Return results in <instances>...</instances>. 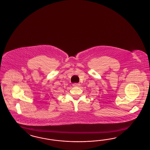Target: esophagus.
<instances>
[{
  "mask_svg": "<svg viewBox=\"0 0 150 150\" xmlns=\"http://www.w3.org/2000/svg\"><path fill=\"white\" fill-rule=\"evenodd\" d=\"M73 86L74 87H79V86H80V83H74V84H73Z\"/></svg>",
  "mask_w": 150,
  "mask_h": 150,
  "instance_id": "esophagus-1",
  "label": "esophagus"
}]
</instances>
